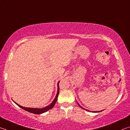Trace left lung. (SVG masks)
Masks as SVG:
<instances>
[{"label":"left lung","mask_w":130,"mask_h":130,"mask_svg":"<svg viewBox=\"0 0 130 130\" xmlns=\"http://www.w3.org/2000/svg\"><path fill=\"white\" fill-rule=\"evenodd\" d=\"M77 104L78 105V106H79V107H81V108H82V109H84V110H86V111H89V110H86V109H85V108H83V107H82V106H80V105L79 104V103H78V102H77ZM103 111V110H101V111H92V112H101V111ZM91 112V111H90Z\"/></svg>","instance_id":"obj_1"}]
</instances>
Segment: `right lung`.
<instances>
[{
    "instance_id": "add662e5",
    "label": "right lung",
    "mask_w": 130,
    "mask_h": 130,
    "mask_svg": "<svg viewBox=\"0 0 130 130\" xmlns=\"http://www.w3.org/2000/svg\"><path fill=\"white\" fill-rule=\"evenodd\" d=\"M59 81L58 83H57V94H56V97L54 99V100L53 101V102H52L50 105L46 106V107H45L44 108H30V107H23V106H22L19 105V104H18L17 103H16L15 101H13L14 102H15L16 105H17L18 106H19L20 108H23V109H24V110L27 111L28 112H31L33 113V114H42V113L44 112H45L46 111H48V110H49L51 108H52L54 106H55V103L56 102V101H57V100L58 98V94H59V90H60V88H59Z\"/></svg>"
}]
</instances>
